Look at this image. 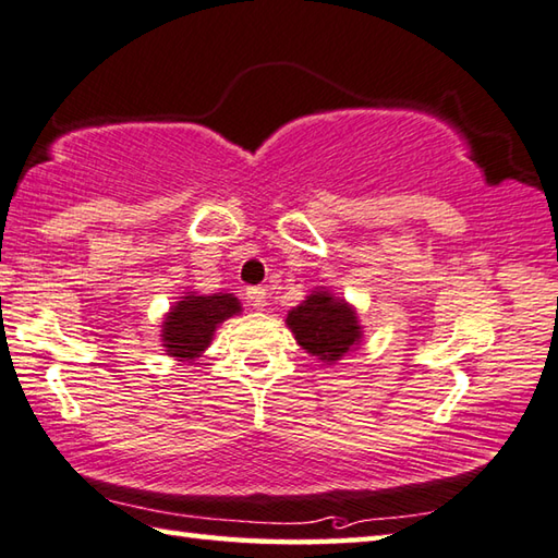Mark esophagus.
I'll return each instance as SVG.
<instances>
[{
  "label": "esophagus",
  "instance_id": "obj_1",
  "mask_svg": "<svg viewBox=\"0 0 558 558\" xmlns=\"http://www.w3.org/2000/svg\"><path fill=\"white\" fill-rule=\"evenodd\" d=\"M247 304L252 306V308H264L267 306V291H264L262 287H252V289H247Z\"/></svg>",
  "mask_w": 558,
  "mask_h": 558
}]
</instances>
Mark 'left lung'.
I'll list each match as a JSON object with an SVG mask.
<instances>
[{"label": "left lung", "mask_w": 558, "mask_h": 558, "mask_svg": "<svg viewBox=\"0 0 558 558\" xmlns=\"http://www.w3.org/2000/svg\"><path fill=\"white\" fill-rule=\"evenodd\" d=\"M287 324L299 345L326 363H333L360 343L355 311L328 291H316L304 304L289 311Z\"/></svg>", "instance_id": "left-lung-1"}]
</instances>
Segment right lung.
I'll return each instance as SVG.
<instances>
[{
    "label": "right lung",
    "mask_w": 558,
    "mask_h": 558,
    "mask_svg": "<svg viewBox=\"0 0 558 558\" xmlns=\"http://www.w3.org/2000/svg\"><path fill=\"white\" fill-rule=\"evenodd\" d=\"M240 314V301L232 294L183 296L163 324V348L171 357L193 360L210 345L215 328L225 318Z\"/></svg>",
    "instance_id": "right-lung-1"
}]
</instances>
